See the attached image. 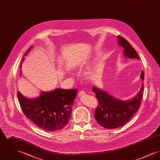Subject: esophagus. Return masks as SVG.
Listing matches in <instances>:
<instances>
[{
  "mask_svg": "<svg viewBox=\"0 0 160 160\" xmlns=\"http://www.w3.org/2000/svg\"><path fill=\"white\" fill-rule=\"evenodd\" d=\"M85 95V92L83 91H81L78 92V96L79 97H82V96H84Z\"/></svg>",
  "mask_w": 160,
  "mask_h": 160,
  "instance_id": "obj_1",
  "label": "esophagus"
}]
</instances>
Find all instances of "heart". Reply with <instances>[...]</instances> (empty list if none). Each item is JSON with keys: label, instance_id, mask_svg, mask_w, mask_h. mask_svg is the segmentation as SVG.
<instances>
[{"label": "heart", "instance_id": "1", "mask_svg": "<svg viewBox=\"0 0 160 160\" xmlns=\"http://www.w3.org/2000/svg\"><path fill=\"white\" fill-rule=\"evenodd\" d=\"M82 64L81 62L77 61V62H74L73 63H72L71 65V68L74 69H76L80 68L82 67Z\"/></svg>", "mask_w": 160, "mask_h": 160}]
</instances>
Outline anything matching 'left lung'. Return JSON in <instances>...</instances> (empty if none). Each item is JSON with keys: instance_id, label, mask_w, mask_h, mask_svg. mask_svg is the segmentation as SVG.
I'll use <instances>...</instances> for the list:
<instances>
[{"instance_id": "left-lung-1", "label": "left lung", "mask_w": 160, "mask_h": 160, "mask_svg": "<svg viewBox=\"0 0 160 160\" xmlns=\"http://www.w3.org/2000/svg\"><path fill=\"white\" fill-rule=\"evenodd\" d=\"M118 44L123 48V53L126 58L140 60L136 50L129 42L121 36H118ZM140 78L143 81L144 72L142 71ZM143 90V84L137 94L128 100L117 99L106 91L94 86L92 92L96 94L98 106L95 112V118L99 125L107 129H114L122 127L129 121L135 114L140 104Z\"/></svg>"}]
</instances>
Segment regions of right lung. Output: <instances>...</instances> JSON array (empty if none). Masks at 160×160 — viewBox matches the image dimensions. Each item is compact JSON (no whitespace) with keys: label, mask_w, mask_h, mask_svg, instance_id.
<instances>
[{"label":"right lung","mask_w":160,"mask_h":160,"mask_svg":"<svg viewBox=\"0 0 160 160\" xmlns=\"http://www.w3.org/2000/svg\"><path fill=\"white\" fill-rule=\"evenodd\" d=\"M32 48V46L25 56ZM24 59V57L22 62ZM77 93V89L58 88L52 91L41 92L35 98H26L18 92L17 97L24 114L32 122L47 131H55L68 124Z\"/></svg>","instance_id":"right-lung-1"}]
</instances>
